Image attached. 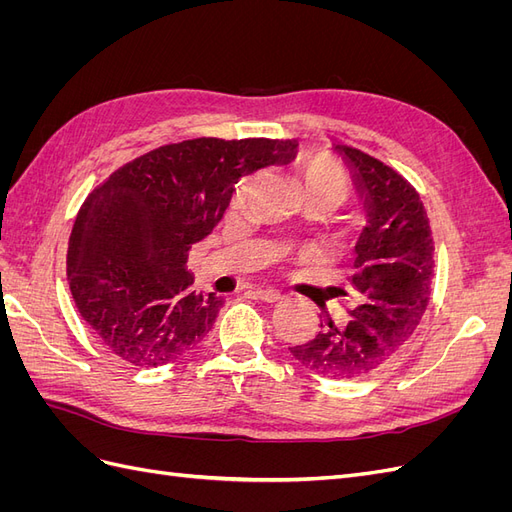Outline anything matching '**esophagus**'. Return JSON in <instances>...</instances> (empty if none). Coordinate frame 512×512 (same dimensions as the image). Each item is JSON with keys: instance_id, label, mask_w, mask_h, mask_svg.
<instances>
[{"instance_id": "1", "label": "esophagus", "mask_w": 512, "mask_h": 512, "mask_svg": "<svg viewBox=\"0 0 512 512\" xmlns=\"http://www.w3.org/2000/svg\"><path fill=\"white\" fill-rule=\"evenodd\" d=\"M256 297L258 299H262L265 303H277V301H282L284 297L277 290H273V288H258L256 290Z\"/></svg>"}]
</instances>
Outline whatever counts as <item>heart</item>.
<instances>
[{
  "instance_id": "1",
  "label": "heart",
  "mask_w": 512,
  "mask_h": 512,
  "mask_svg": "<svg viewBox=\"0 0 512 512\" xmlns=\"http://www.w3.org/2000/svg\"><path fill=\"white\" fill-rule=\"evenodd\" d=\"M301 179L305 185V192L316 194H329L342 205L350 194V179L348 173L337 160H333L327 153H314L307 156L301 164ZM247 194V185H241L237 192V205L243 203Z\"/></svg>"
}]
</instances>
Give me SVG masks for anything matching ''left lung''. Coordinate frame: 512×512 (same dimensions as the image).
Listing matches in <instances>:
<instances>
[{
    "mask_svg": "<svg viewBox=\"0 0 512 512\" xmlns=\"http://www.w3.org/2000/svg\"><path fill=\"white\" fill-rule=\"evenodd\" d=\"M348 166L367 224L354 245L352 288L359 303L348 322L290 348L324 378H363L391 361L423 320L431 297L433 239L423 200L397 170L348 145L333 147Z\"/></svg>",
    "mask_w": 512,
    "mask_h": 512,
    "instance_id": "8db88e82",
    "label": "left lung"
}]
</instances>
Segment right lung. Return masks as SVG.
<instances>
[{"label":"right lung","mask_w":512,"mask_h":512,"mask_svg":"<svg viewBox=\"0 0 512 512\" xmlns=\"http://www.w3.org/2000/svg\"><path fill=\"white\" fill-rule=\"evenodd\" d=\"M271 138H192L117 168L76 215L68 284L87 327L119 359L158 367L203 342L224 299L196 292L192 245L224 218L241 177L297 156Z\"/></svg>","instance_id":"obj_1"}]
</instances>
